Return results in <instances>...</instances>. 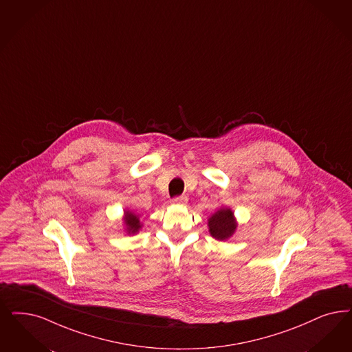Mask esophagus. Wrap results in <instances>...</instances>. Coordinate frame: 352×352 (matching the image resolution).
<instances>
[{"label": "esophagus", "mask_w": 352, "mask_h": 352, "mask_svg": "<svg viewBox=\"0 0 352 352\" xmlns=\"http://www.w3.org/2000/svg\"><path fill=\"white\" fill-rule=\"evenodd\" d=\"M173 205H179V206H185L188 204V198L185 195H180V197H175L172 199Z\"/></svg>", "instance_id": "esophagus-1"}]
</instances>
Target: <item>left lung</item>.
<instances>
[{
	"label": "left lung",
	"mask_w": 352,
	"mask_h": 352,
	"mask_svg": "<svg viewBox=\"0 0 352 352\" xmlns=\"http://www.w3.org/2000/svg\"><path fill=\"white\" fill-rule=\"evenodd\" d=\"M208 232L214 239L227 240L234 234L237 223L231 208H221L208 218Z\"/></svg>",
	"instance_id": "obj_1"
}]
</instances>
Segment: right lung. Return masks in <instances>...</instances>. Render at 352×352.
I'll list each match as a JSON object with an SVG mask.
<instances>
[{
	"instance_id": "1",
	"label": "right lung",
	"mask_w": 352,
	"mask_h": 352,
	"mask_svg": "<svg viewBox=\"0 0 352 352\" xmlns=\"http://www.w3.org/2000/svg\"><path fill=\"white\" fill-rule=\"evenodd\" d=\"M124 224L126 226V232L128 234H137L141 228H142V224H141V221H140V218H138V215H135L134 212H131V211H126L125 210V217H124Z\"/></svg>"
}]
</instances>
